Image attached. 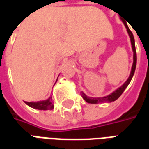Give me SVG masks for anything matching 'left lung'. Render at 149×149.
<instances>
[{"label": "left lung", "instance_id": "obj_1", "mask_svg": "<svg viewBox=\"0 0 149 149\" xmlns=\"http://www.w3.org/2000/svg\"><path fill=\"white\" fill-rule=\"evenodd\" d=\"M125 27L127 29V31H128V35L130 37V39H131V43H132V50H133V64H132V71L131 73H130V76L128 78L127 81L125 82V84L122 85L121 87H120L118 89H116L115 92H113L112 94H110L109 96L104 97H97V98H93V97H87L84 93H81V97H83L86 102L89 104H100V103H105V102H112V101H115L116 100H117L119 97H120V95L123 93V92L125 91V89L126 88L128 87V84L130 83L132 78V76L134 74L135 69H136V47H135V40L134 37L132 35V33L130 29H128V25L126 23L124 22Z\"/></svg>", "mask_w": 149, "mask_h": 149}]
</instances>
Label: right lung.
Returning a JSON list of instances; mask_svg holds the SVG:
<instances>
[{"label":"right lung","mask_w":149,"mask_h":149,"mask_svg":"<svg viewBox=\"0 0 149 149\" xmlns=\"http://www.w3.org/2000/svg\"><path fill=\"white\" fill-rule=\"evenodd\" d=\"M29 106L32 107L33 109L39 110H52L54 106L52 104V97H50L49 100L45 101H39V102H25Z\"/></svg>","instance_id":"right-lung-1"}]
</instances>
